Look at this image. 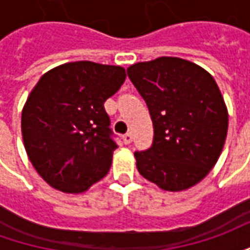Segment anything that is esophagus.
Instances as JSON below:
<instances>
[{"label": "esophagus", "instance_id": "1", "mask_svg": "<svg viewBox=\"0 0 250 250\" xmlns=\"http://www.w3.org/2000/svg\"><path fill=\"white\" fill-rule=\"evenodd\" d=\"M123 142H125V145H130L131 142H132V134L131 132H127L123 135Z\"/></svg>", "mask_w": 250, "mask_h": 250}]
</instances>
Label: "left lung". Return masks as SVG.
<instances>
[{"label":"left lung","instance_id":"1","mask_svg":"<svg viewBox=\"0 0 250 250\" xmlns=\"http://www.w3.org/2000/svg\"><path fill=\"white\" fill-rule=\"evenodd\" d=\"M127 75L154 125L151 147L134 152L138 171L170 191L198 184L218 161L228 132V111L213 76L178 57L138 62Z\"/></svg>","mask_w":250,"mask_h":250}]
</instances>
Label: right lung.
Masks as SVG:
<instances>
[{"label": "right lung", "instance_id": "add662e5", "mask_svg": "<svg viewBox=\"0 0 250 250\" xmlns=\"http://www.w3.org/2000/svg\"><path fill=\"white\" fill-rule=\"evenodd\" d=\"M125 80L122 66L66 62L41 77L21 116L26 154L48 184L82 193L108 173L118 148L104 102Z\"/></svg>", "mask_w": 250, "mask_h": 250}]
</instances>
